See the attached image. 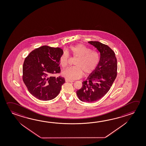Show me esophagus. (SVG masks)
Segmentation results:
<instances>
[{
    "instance_id": "obj_1",
    "label": "esophagus",
    "mask_w": 146,
    "mask_h": 146,
    "mask_svg": "<svg viewBox=\"0 0 146 146\" xmlns=\"http://www.w3.org/2000/svg\"><path fill=\"white\" fill-rule=\"evenodd\" d=\"M66 82H74V81L73 80H69V79H66Z\"/></svg>"
}]
</instances>
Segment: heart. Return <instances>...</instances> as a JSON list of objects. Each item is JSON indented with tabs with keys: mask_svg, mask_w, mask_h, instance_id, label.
<instances>
[{
	"mask_svg": "<svg viewBox=\"0 0 146 146\" xmlns=\"http://www.w3.org/2000/svg\"><path fill=\"white\" fill-rule=\"evenodd\" d=\"M66 52L77 58L75 67L68 68L62 72V75L68 79H78L82 76L83 73L86 75L91 73L100 62V56L97 52L91 51V49L82 44L70 46ZM68 61V54L67 53L62 54L59 59L61 66L64 68L67 67Z\"/></svg>",
	"mask_w": 146,
	"mask_h": 146,
	"instance_id": "b5f03b06",
	"label": "heart"
}]
</instances>
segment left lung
I'll return each instance as SVG.
<instances>
[{"label": "left lung", "instance_id": "8db88e82", "mask_svg": "<svg viewBox=\"0 0 146 146\" xmlns=\"http://www.w3.org/2000/svg\"><path fill=\"white\" fill-rule=\"evenodd\" d=\"M100 53V62L96 69L82 82L77 96L83 102H94L107 93L117 76V60L110 47L98 41H89Z\"/></svg>", "mask_w": 146, "mask_h": 146}]
</instances>
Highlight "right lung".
Returning a JSON list of instances; mask_svg holds the SVG:
<instances>
[{
    "instance_id": "1",
    "label": "right lung",
    "mask_w": 146,
    "mask_h": 146,
    "mask_svg": "<svg viewBox=\"0 0 146 146\" xmlns=\"http://www.w3.org/2000/svg\"><path fill=\"white\" fill-rule=\"evenodd\" d=\"M63 53L59 48L44 46L34 50L26 57L23 79L29 92L36 98L50 100L59 94L65 80L54 75L60 72L59 59Z\"/></svg>"
}]
</instances>
